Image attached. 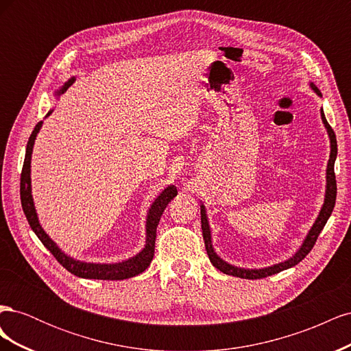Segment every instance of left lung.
<instances>
[{
	"label": "left lung",
	"mask_w": 351,
	"mask_h": 351,
	"mask_svg": "<svg viewBox=\"0 0 351 351\" xmlns=\"http://www.w3.org/2000/svg\"><path fill=\"white\" fill-rule=\"evenodd\" d=\"M311 88L322 97L321 90L317 89L313 83H311ZM321 117H322V123L325 125V129L328 132L329 136V142H331V154H329V161H328V167H326V190H325V200H324V205L322 209L319 212V215H317L315 224L312 226L309 234L306 236L302 247L295 252V254L293 258H290L289 261H284L281 263L277 265H272V267L268 268H262V269H244V268H237V267H232V265L227 263L226 261H222L218 254L215 253L214 247H212V240H210V228L208 224V217H206V210L205 206L200 205V221H202V234H204V240H205V247H206V253L209 256L210 263L214 265L217 269H219L221 272H224L227 275H232V277H239V278H246V280H258V278H265V277H269V275L274 274H278L284 269H289L294 265L299 263L300 261H303L306 258V254L309 253L315 243L317 240V236L321 234V231L324 230L325 224L328 218L331 217L332 214V209L335 206V199H337V180H335V173H334V164H335V158H337V137L335 133L332 130V127L328 124L326 119H325V114L321 110Z\"/></svg>",
	"instance_id": "obj_1"
}]
</instances>
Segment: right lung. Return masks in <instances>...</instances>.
I'll return each mask as SVG.
<instances>
[{
    "label": "right lung",
    "instance_id": "1",
    "mask_svg": "<svg viewBox=\"0 0 351 351\" xmlns=\"http://www.w3.org/2000/svg\"><path fill=\"white\" fill-rule=\"evenodd\" d=\"M74 82V77H71L64 86H62L57 95L64 93L70 84ZM49 111L47 117L51 114ZM42 121L36 124V127L32 132L29 142L26 146V155H25V162H23V169H22V177H20V199H22V208L25 215L27 218V222L30 228L35 231V234L38 239L42 241V244L54 254V258L64 267L69 272L80 278H89V280H108V281H117V280H125V278H132L136 277V275L142 274L145 269L149 267L152 259H154V253H155V239H156V227L159 224V219H161V215L167 205L171 202L174 196H177V189L176 186H168L167 189L162 190V193L159 195L154 204L149 208V212H147V218H146V244L142 252H139L133 256L132 259H127L124 262L119 263H88V262H80L73 259L64 252H61V249L57 246V244L49 239V236L44 231V228L40 227L39 219L35 210L34 205V199H32V187H30V158H32V151H34V145L36 134L40 130Z\"/></svg>",
    "mask_w": 351,
    "mask_h": 351
}]
</instances>
